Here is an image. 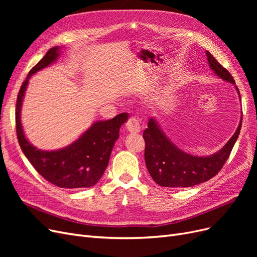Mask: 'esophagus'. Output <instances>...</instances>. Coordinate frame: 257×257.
<instances>
[{
	"label": "esophagus",
	"mask_w": 257,
	"mask_h": 257,
	"mask_svg": "<svg viewBox=\"0 0 257 257\" xmlns=\"http://www.w3.org/2000/svg\"><path fill=\"white\" fill-rule=\"evenodd\" d=\"M126 130L132 134H136L141 132V124H139L138 120L134 116H131L126 123Z\"/></svg>",
	"instance_id": "1"
}]
</instances>
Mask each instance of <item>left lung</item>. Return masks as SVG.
<instances>
[{"mask_svg":"<svg viewBox=\"0 0 257 257\" xmlns=\"http://www.w3.org/2000/svg\"><path fill=\"white\" fill-rule=\"evenodd\" d=\"M206 56L210 68L217 77L235 84L230 73L214 59L211 53L206 51ZM235 88L240 98L237 85ZM241 124L242 116L235 134L221 150L207 157H197L178 148L165 135L158 121L152 116L143 135L146 142L145 161L148 172L155 183L165 188H190L210 180L220 172L224 163L227 161L239 136Z\"/></svg>","mask_w":257,"mask_h":257,"instance_id":"obj_1","label":"left lung"}]
</instances>
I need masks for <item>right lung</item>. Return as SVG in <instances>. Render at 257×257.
<instances>
[{"instance_id":"1","label":"right lung","mask_w":257,"mask_h":257,"mask_svg":"<svg viewBox=\"0 0 257 257\" xmlns=\"http://www.w3.org/2000/svg\"><path fill=\"white\" fill-rule=\"evenodd\" d=\"M60 47L48 50L45 57L31 69L23 81L17 96L16 131L22 152L36 172L50 183L65 189L90 188L102 178L111 154V150L123 123L128 119L126 112L113 119L96 121L69 146L59 150L45 151L37 149L26 138L21 124V107L29 79L41 69L56 62Z\"/></svg>"}]
</instances>
